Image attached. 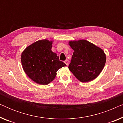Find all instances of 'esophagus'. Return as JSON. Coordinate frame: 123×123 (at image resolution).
Masks as SVG:
<instances>
[{
    "label": "esophagus",
    "mask_w": 123,
    "mask_h": 123,
    "mask_svg": "<svg viewBox=\"0 0 123 123\" xmlns=\"http://www.w3.org/2000/svg\"><path fill=\"white\" fill-rule=\"evenodd\" d=\"M64 63L65 64H66L67 65H68V64H69V61L68 60H65L64 61Z\"/></svg>",
    "instance_id": "1"
}]
</instances>
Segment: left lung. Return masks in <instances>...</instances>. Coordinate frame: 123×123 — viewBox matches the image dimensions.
Masks as SVG:
<instances>
[{
    "mask_svg": "<svg viewBox=\"0 0 123 123\" xmlns=\"http://www.w3.org/2000/svg\"><path fill=\"white\" fill-rule=\"evenodd\" d=\"M74 50L68 68L81 82L95 80L105 66L106 55L103 50L85 40L69 42Z\"/></svg>",
    "mask_w": 123,
    "mask_h": 123,
    "instance_id": "obj_1",
    "label": "left lung"
}]
</instances>
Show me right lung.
Masks as SVG:
<instances>
[{"label": "right lung", "instance_id": "right-lung-1", "mask_svg": "<svg viewBox=\"0 0 123 123\" xmlns=\"http://www.w3.org/2000/svg\"><path fill=\"white\" fill-rule=\"evenodd\" d=\"M53 41L38 40L27 47L21 54L23 70L33 81L47 85L54 80L59 69L66 66L51 51Z\"/></svg>", "mask_w": 123, "mask_h": 123}]
</instances>
